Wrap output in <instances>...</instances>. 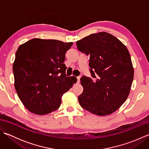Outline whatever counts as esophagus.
<instances>
[{
    "label": "esophagus",
    "instance_id": "obj_1",
    "mask_svg": "<svg viewBox=\"0 0 149 149\" xmlns=\"http://www.w3.org/2000/svg\"><path fill=\"white\" fill-rule=\"evenodd\" d=\"M77 83H79V82H80V77H77Z\"/></svg>",
    "mask_w": 149,
    "mask_h": 149
}]
</instances>
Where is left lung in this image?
Segmentation results:
<instances>
[{
  "label": "left lung",
  "mask_w": 149,
  "mask_h": 149,
  "mask_svg": "<svg viewBox=\"0 0 149 149\" xmlns=\"http://www.w3.org/2000/svg\"><path fill=\"white\" fill-rule=\"evenodd\" d=\"M76 45L79 51L90 56V70L94 78H81L84 90L79 102L95 115H110L124 103L130 92L134 68L129 50L106 32L90 34Z\"/></svg>",
  "instance_id": "1"
}]
</instances>
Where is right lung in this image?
Masks as SVG:
<instances>
[{
  "mask_svg": "<svg viewBox=\"0 0 149 149\" xmlns=\"http://www.w3.org/2000/svg\"><path fill=\"white\" fill-rule=\"evenodd\" d=\"M73 42L34 38L22 44L13 65L15 88L30 112L47 115L58 109L63 95L77 82L66 77L63 63Z\"/></svg>",
  "mask_w": 149,
  "mask_h": 149,
  "instance_id": "1",
  "label": "right lung"
}]
</instances>
